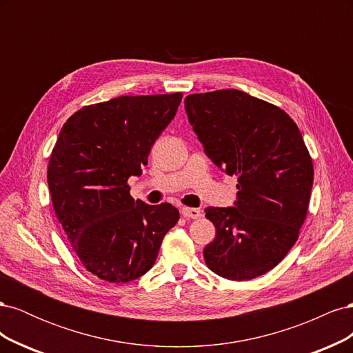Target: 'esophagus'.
Instances as JSON below:
<instances>
[{"label": "esophagus", "instance_id": "esophagus-1", "mask_svg": "<svg viewBox=\"0 0 353 353\" xmlns=\"http://www.w3.org/2000/svg\"><path fill=\"white\" fill-rule=\"evenodd\" d=\"M181 213H183L184 218H190V219H197L201 216V212L196 208H183L181 209Z\"/></svg>", "mask_w": 353, "mask_h": 353}]
</instances>
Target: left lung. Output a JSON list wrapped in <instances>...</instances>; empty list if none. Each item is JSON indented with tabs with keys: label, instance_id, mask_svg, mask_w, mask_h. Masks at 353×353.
<instances>
[{
	"label": "left lung",
	"instance_id": "left-lung-1",
	"mask_svg": "<svg viewBox=\"0 0 353 353\" xmlns=\"http://www.w3.org/2000/svg\"><path fill=\"white\" fill-rule=\"evenodd\" d=\"M188 122L206 156L237 176V200L208 208L216 228L203 256L232 281L279 265L297 241L314 183V166L297 125L276 105L239 90L185 97Z\"/></svg>",
	"mask_w": 353,
	"mask_h": 353
}]
</instances>
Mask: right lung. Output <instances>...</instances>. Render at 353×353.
<instances>
[{
  "mask_svg": "<svg viewBox=\"0 0 353 353\" xmlns=\"http://www.w3.org/2000/svg\"><path fill=\"white\" fill-rule=\"evenodd\" d=\"M181 99V92L123 95L85 105L52 148L47 181L56 216L81 263L104 281L140 279L179 219L169 203L135 201L128 179L143 174Z\"/></svg>",
  "mask_w": 353,
  "mask_h": 353,
  "instance_id": "obj_1",
  "label": "right lung"
}]
</instances>
